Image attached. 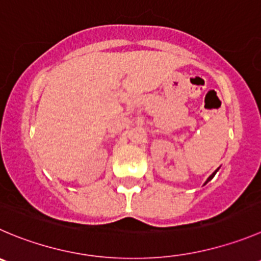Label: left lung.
<instances>
[{"mask_svg": "<svg viewBox=\"0 0 261 261\" xmlns=\"http://www.w3.org/2000/svg\"><path fill=\"white\" fill-rule=\"evenodd\" d=\"M218 172V169L217 170H215V172L214 173H213V174L212 175H210V177L209 178H207V180H206V182H205V183H207V182H209V180L210 179H213V177H214V175H215V173H217Z\"/></svg>", "mask_w": 261, "mask_h": 261, "instance_id": "8db88e82", "label": "left lung"}]
</instances>
